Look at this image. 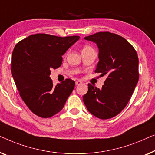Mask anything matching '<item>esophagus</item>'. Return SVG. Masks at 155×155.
<instances>
[{"label": "esophagus", "instance_id": "1", "mask_svg": "<svg viewBox=\"0 0 155 155\" xmlns=\"http://www.w3.org/2000/svg\"><path fill=\"white\" fill-rule=\"evenodd\" d=\"M82 84V82L81 81H76V85H77V86H79V85H81Z\"/></svg>", "mask_w": 155, "mask_h": 155}]
</instances>
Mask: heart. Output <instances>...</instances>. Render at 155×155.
I'll use <instances>...</instances> for the list:
<instances>
[{"label":"heart","mask_w":155,"mask_h":155,"mask_svg":"<svg viewBox=\"0 0 155 155\" xmlns=\"http://www.w3.org/2000/svg\"><path fill=\"white\" fill-rule=\"evenodd\" d=\"M92 48H91L90 45H84V47H83V49H82V51H86V50H89V49H91Z\"/></svg>","instance_id":"obj_1"}]
</instances>
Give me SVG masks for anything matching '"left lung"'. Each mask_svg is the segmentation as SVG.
<instances>
[{
	"instance_id": "8db88e82",
	"label": "left lung",
	"mask_w": 155,
	"mask_h": 155,
	"mask_svg": "<svg viewBox=\"0 0 155 155\" xmlns=\"http://www.w3.org/2000/svg\"><path fill=\"white\" fill-rule=\"evenodd\" d=\"M84 38L97 44L99 62L95 71L107 78L100 89L88 84L83 100L95 117L112 118L127 105L138 84V54L125 38L109 31L97 32Z\"/></svg>"
}]
</instances>
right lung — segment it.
<instances>
[{
	"label": "right lung",
	"instance_id": "right-lung-1",
	"mask_svg": "<svg viewBox=\"0 0 155 155\" xmlns=\"http://www.w3.org/2000/svg\"><path fill=\"white\" fill-rule=\"evenodd\" d=\"M79 38L36 34L15 46L12 77L21 99L37 116L49 118L60 112L74 88L75 82L70 78L54 86L49 76L52 69L61 66L62 55Z\"/></svg>",
	"mask_w": 155,
	"mask_h": 155
}]
</instances>
